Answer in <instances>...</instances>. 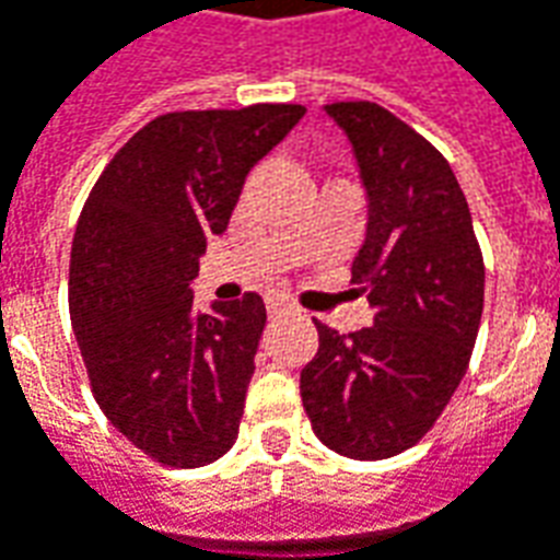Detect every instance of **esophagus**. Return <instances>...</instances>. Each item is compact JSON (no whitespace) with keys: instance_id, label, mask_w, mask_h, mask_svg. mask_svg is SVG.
I'll list each match as a JSON object with an SVG mask.
<instances>
[{"instance_id":"esophagus-1","label":"esophagus","mask_w":560,"mask_h":560,"mask_svg":"<svg viewBox=\"0 0 560 560\" xmlns=\"http://www.w3.org/2000/svg\"><path fill=\"white\" fill-rule=\"evenodd\" d=\"M266 312H269V318H279L284 312H291V303H284V300H269Z\"/></svg>"}]
</instances>
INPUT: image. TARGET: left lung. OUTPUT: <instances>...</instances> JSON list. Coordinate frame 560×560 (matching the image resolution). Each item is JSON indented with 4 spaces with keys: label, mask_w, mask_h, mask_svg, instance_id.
Returning a JSON list of instances; mask_svg holds the SVG:
<instances>
[{
    "label": "left lung",
    "mask_w": 560,
    "mask_h": 560,
    "mask_svg": "<svg viewBox=\"0 0 560 560\" xmlns=\"http://www.w3.org/2000/svg\"><path fill=\"white\" fill-rule=\"evenodd\" d=\"M368 189V235L352 281L374 325L337 334L300 374L325 447L349 459L401 454L435 425L466 376L485 310V257L454 171L423 135L371 101L325 106Z\"/></svg>",
    "instance_id": "8db88e82"
}]
</instances>
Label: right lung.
Wrapping results in <instances>:
<instances>
[{"instance_id": "1", "label": "right lung", "mask_w": 560, "mask_h": 560, "mask_svg": "<svg viewBox=\"0 0 560 560\" xmlns=\"http://www.w3.org/2000/svg\"><path fill=\"white\" fill-rule=\"evenodd\" d=\"M300 104L186 109L143 125L91 189L70 254V318L106 420L155 463L196 469L238 439L266 325L257 294L192 306L248 171L303 119Z\"/></svg>"}]
</instances>
